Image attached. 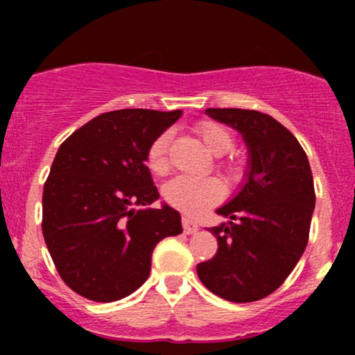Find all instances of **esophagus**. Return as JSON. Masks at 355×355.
Segmentation results:
<instances>
[{
  "instance_id": "34e87169",
  "label": "esophagus",
  "mask_w": 355,
  "mask_h": 355,
  "mask_svg": "<svg viewBox=\"0 0 355 355\" xmlns=\"http://www.w3.org/2000/svg\"><path fill=\"white\" fill-rule=\"evenodd\" d=\"M182 225H183V232H185L187 235L197 234V230H198V225H197V223L193 222V220H190V218L183 217V218H182Z\"/></svg>"
}]
</instances>
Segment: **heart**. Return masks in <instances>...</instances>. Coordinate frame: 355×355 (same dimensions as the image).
Wrapping results in <instances>:
<instances>
[{"label":"heart","instance_id":"1","mask_svg":"<svg viewBox=\"0 0 355 355\" xmlns=\"http://www.w3.org/2000/svg\"><path fill=\"white\" fill-rule=\"evenodd\" d=\"M198 135L203 144L214 155H223L234 146V137L225 126L203 121L198 125ZM172 140V132L160 133L150 144L146 150V166L155 175H165L170 170L168 146ZM225 172L232 180L240 177V168L237 165H223ZM223 197V187L217 178H198L190 175H178L164 187V198L173 209L183 211L187 215H200Z\"/></svg>","mask_w":355,"mask_h":355}]
</instances>
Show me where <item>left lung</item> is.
Instances as JSON below:
<instances>
[{"label":"left lung","mask_w":355,"mask_h":355,"mask_svg":"<svg viewBox=\"0 0 355 355\" xmlns=\"http://www.w3.org/2000/svg\"><path fill=\"white\" fill-rule=\"evenodd\" d=\"M205 115L237 130L248 162L239 191L217 214L229 218L209 232L214 259L197 266L198 279L230 302H255L277 291L302 257L315 209L307 155L282 123L266 113L207 108Z\"/></svg>","instance_id":"1"}]
</instances>
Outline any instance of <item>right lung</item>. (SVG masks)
I'll list each match as a JSON object with an SVG mask.
<instances>
[{
    "label": "right lung",
    "mask_w": 355,
    "mask_h": 355,
    "mask_svg": "<svg viewBox=\"0 0 355 355\" xmlns=\"http://www.w3.org/2000/svg\"><path fill=\"white\" fill-rule=\"evenodd\" d=\"M182 110L101 113L60 145L43 189V237L64 284L95 302L135 292L152 254L182 234L180 214L160 198L146 150Z\"/></svg>",
    "instance_id": "add662e5"
}]
</instances>
